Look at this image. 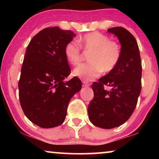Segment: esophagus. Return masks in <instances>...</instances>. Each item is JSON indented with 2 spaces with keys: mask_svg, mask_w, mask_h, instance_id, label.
Masks as SVG:
<instances>
[{
  "mask_svg": "<svg viewBox=\"0 0 159 159\" xmlns=\"http://www.w3.org/2000/svg\"><path fill=\"white\" fill-rule=\"evenodd\" d=\"M82 83H83V87H89L90 86V84L89 83H88L86 81H82Z\"/></svg>",
  "mask_w": 159,
  "mask_h": 159,
  "instance_id": "34e87169",
  "label": "esophagus"
}]
</instances>
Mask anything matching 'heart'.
Listing matches in <instances>:
<instances>
[{
    "instance_id": "b5f03b06",
    "label": "heart",
    "mask_w": 159,
    "mask_h": 159,
    "mask_svg": "<svg viewBox=\"0 0 159 159\" xmlns=\"http://www.w3.org/2000/svg\"><path fill=\"white\" fill-rule=\"evenodd\" d=\"M81 46L87 52L92 51L89 56L88 64H81L74 69L73 75L85 81H91L104 71L114 70L121 58V46L116 41L110 40L108 37L98 32L86 34L80 40ZM66 59L72 65L79 64L82 60V51L75 41L67 43L64 47Z\"/></svg>"
}]
</instances>
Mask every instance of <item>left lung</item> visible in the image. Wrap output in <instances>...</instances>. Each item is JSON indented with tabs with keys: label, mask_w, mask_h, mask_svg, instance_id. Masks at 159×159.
<instances>
[{
	"label": "left lung",
	"mask_w": 159,
	"mask_h": 159,
	"mask_svg": "<svg viewBox=\"0 0 159 159\" xmlns=\"http://www.w3.org/2000/svg\"><path fill=\"white\" fill-rule=\"evenodd\" d=\"M121 45V55L114 70L92 84L94 98L89 104V119L103 129H112L127 121L136 107L141 90L142 65L134 37L125 28L108 29ZM110 86L111 90L104 89Z\"/></svg>",
	"instance_id": "8db88e82"
}]
</instances>
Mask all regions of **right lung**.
<instances>
[{
	"label": "right lung",
	"instance_id": "right-lung-1",
	"mask_svg": "<svg viewBox=\"0 0 159 159\" xmlns=\"http://www.w3.org/2000/svg\"><path fill=\"white\" fill-rule=\"evenodd\" d=\"M76 34L58 27L45 28L30 41L19 81L20 104L25 116L42 128L61 125L71 98L81 90L77 77L65 79L70 68L64 47Z\"/></svg>",
	"mask_w": 159,
	"mask_h": 159
}]
</instances>
